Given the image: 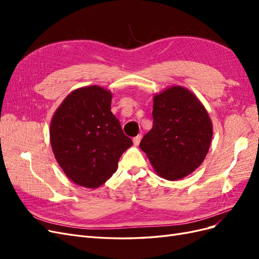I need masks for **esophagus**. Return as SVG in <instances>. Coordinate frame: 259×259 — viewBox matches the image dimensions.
Instances as JSON below:
<instances>
[{"instance_id":"34e87169","label":"esophagus","mask_w":259,"mask_h":259,"mask_svg":"<svg viewBox=\"0 0 259 259\" xmlns=\"http://www.w3.org/2000/svg\"><path fill=\"white\" fill-rule=\"evenodd\" d=\"M142 135H137L136 137H134L133 138V142H134V145L135 146H138L139 145V143H140V140H142Z\"/></svg>"}]
</instances>
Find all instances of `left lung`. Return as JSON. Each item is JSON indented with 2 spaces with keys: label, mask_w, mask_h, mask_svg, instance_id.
<instances>
[{
  "label": "left lung",
  "mask_w": 259,
  "mask_h": 259,
  "mask_svg": "<svg viewBox=\"0 0 259 259\" xmlns=\"http://www.w3.org/2000/svg\"><path fill=\"white\" fill-rule=\"evenodd\" d=\"M152 116L153 126L140 149L164 179L189 175L205 159L213 136L205 108L192 93L173 86L154 96Z\"/></svg>",
  "instance_id": "1"
}]
</instances>
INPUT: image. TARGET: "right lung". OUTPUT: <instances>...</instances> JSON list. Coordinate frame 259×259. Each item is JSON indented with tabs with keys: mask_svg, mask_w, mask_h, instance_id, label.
<instances>
[{
	"mask_svg": "<svg viewBox=\"0 0 259 259\" xmlns=\"http://www.w3.org/2000/svg\"><path fill=\"white\" fill-rule=\"evenodd\" d=\"M111 93L99 86L75 90L53 116L50 135L55 158L76 185L105 184L133 145L111 112Z\"/></svg>",
	"mask_w": 259,
	"mask_h": 259,
	"instance_id": "obj_1",
	"label": "right lung"
}]
</instances>
